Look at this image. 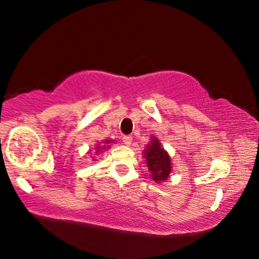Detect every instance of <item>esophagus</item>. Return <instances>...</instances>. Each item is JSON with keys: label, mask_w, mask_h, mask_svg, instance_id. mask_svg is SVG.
<instances>
[{"label": "esophagus", "mask_w": 259, "mask_h": 259, "mask_svg": "<svg viewBox=\"0 0 259 259\" xmlns=\"http://www.w3.org/2000/svg\"><path fill=\"white\" fill-rule=\"evenodd\" d=\"M123 144L124 145H126V146H129L130 144H132V141H133V136H130V135H125V136H123Z\"/></svg>", "instance_id": "1"}]
</instances>
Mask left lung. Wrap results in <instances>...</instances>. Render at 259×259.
I'll return each instance as SVG.
<instances>
[{
    "mask_svg": "<svg viewBox=\"0 0 259 259\" xmlns=\"http://www.w3.org/2000/svg\"><path fill=\"white\" fill-rule=\"evenodd\" d=\"M145 157H146L148 170L152 173L154 181H164L168 179L171 171V163L168 153L160 147L158 140L152 139L150 145L145 148Z\"/></svg>",
    "mask_w": 259,
    "mask_h": 259,
    "instance_id": "8db88e82",
    "label": "left lung"
}]
</instances>
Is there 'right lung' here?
<instances>
[{"instance_id":"add662e5","label":"right lung","mask_w":259,"mask_h":259,"mask_svg":"<svg viewBox=\"0 0 259 259\" xmlns=\"http://www.w3.org/2000/svg\"><path fill=\"white\" fill-rule=\"evenodd\" d=\"M106 142H107V144H108V141H106ZM97 150H100V147H99V148H97Z\"/></svg>"}]
</instances>
